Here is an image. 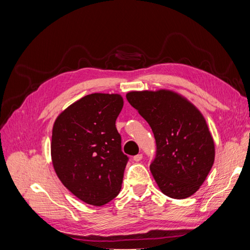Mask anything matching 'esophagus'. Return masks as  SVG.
Returning a JSON list of instances; mask_svg holds the SVG:
<instances>
[{
    "instance_id": "esophagus-1",
    "label": "esophagus",
    "mask_w": 250,
    "mask_h": 250,
    "mask_svg": "<svg viewBox=\"0 0 250 250\" xmlns=\"http://www.w3.org/2000/svg\"><path fill=\"white\" fill-rule=\"evenodd\" d=\"M142 158H143V154H142V153H139V154L133 156V161H134V162H140V161L142 160Z\"/></svg>"
}]
</instances>
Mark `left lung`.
Returning a JSON list of instances; mask_svg holds the SVG:
<instances>
[{
  "label": "left lung",
  "instance_id": "left-lung-1",
  "mask_svg": "<svg viewBox=\"0 0 250 250\" xmlns=\"http://www.w3.org/2000/svg\"><path fill=\"white\" fill-rule=\"evenodd\" d=\"M126 98L154 134L156 153L150 171L158 188L174 199L190 197L215 160L214 141L201 112L171 90L130 92Z\"/></svg>",
  "mask_w": 250,
  "mask_h": 250
}]
</instances>
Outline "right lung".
<instances>
[{
	"label": "right lung",
	"mask_w": 250,
	"mask_h": 250,
	"mask_svg": "<svg viewBox=\"0 0 250 250\" xmlns=\"http://www.w3.org/2000/svg\"><path fill=\"white\" fill-rule=\"evenodd\" d=\"M122 108L120 95L90 94L63 110L53 126V167L67 190L87 204L103 206L120 193L129 160L116 127Z\"/></svg>",
	"instance_id": "add662e5"
}]
</instances>
